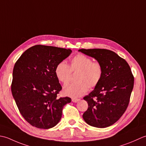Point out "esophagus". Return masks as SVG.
I'll return each mask as SVG.
<instances>
[{
    "instance_id": "34e87169",
    "label": "esophagus",
    "mask_w": 146,
    "mask_h": 146,
    "mask_svg": "<svg viewBox=\"0 0 146 146\" xmlns=\"http://www.w3.org/2000/svg\"><path fill=\"white\" fill-rule=\"evenodd\" d=\"M79 101H80V99H77V98H72V102L74 103H77Z\"/></svg>"
}]
</instances>
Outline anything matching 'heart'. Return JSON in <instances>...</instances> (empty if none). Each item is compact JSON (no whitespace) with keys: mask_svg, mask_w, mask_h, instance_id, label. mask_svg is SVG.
<instances>
[{"mask_svg":"<svg viewBox=\"0 0 146 146\" xmlns=\"http://www.w3.org/2000/svg\"><path fill=\"white\" fill-rule=\"evenodd\" d=\"M72 72H77L76 82L65 85L63 92L66 96L77 98L87 93L88 88L93 89L99 84L103 77V68L100 62H93L86 55L78 54L71 59L70 66L62 61L55 69L56 78L63 84L69 81Z\"/></svg>","mask_w":146,"mask_h":146,"instance_id":"obj_1","label":"heart"}]
</instances>
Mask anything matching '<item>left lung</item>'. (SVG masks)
I'll return each instance as SVG.
<instances>
[{"label": "left lung", "instance_id": "8db88e82", "mask_svg": "<svg viewBox=\"0 0 146 146\" xmlns=\"http://www.w3.org/2000/svg\"><path fill=\"white\" fill-rule=\"evenodd\" d=\"M102 65V80L94 90L84 97L88 108L82 115L88 125L105 128L114 124L129 105L134 77L129 65L117 53L106 49H80Z\"/></svg>", "mask_w": 146, "mask_h": 146}]
</instances>
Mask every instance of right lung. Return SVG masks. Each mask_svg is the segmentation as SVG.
<instances>
[{"label": "right lung", "instance_id": "right-lung-1", "mask_svg": "<svg viewBox=\"0 0 146 146\" xmlns=\"http://www.w3.org/2000/svg\"><path fill=\"white\" fill-rule=\"evenodd\" d=\"M70 49L38 44L26 50L14 65L11 91L23 118L38 129H48L60 120L62 110L71 102L58 98L62 86L55 69Z\"/></svg>", "mask_w": 146, "mask_h": 146}]
</instances>
